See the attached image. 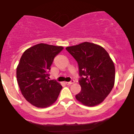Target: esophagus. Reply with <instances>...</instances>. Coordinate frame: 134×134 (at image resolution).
Masks as SVG:
<instances>
[{
	"instance_id": "34e87169",
	"label": "esophagus",
	"mask_w": 134,
	"mask_h": 134,
	"mask_svg": "<svg viewBox=\"0 0 134 134\" xmlns=\"http://www.w3.org/2000/svg\"><path fill=\"white\" fill-rule=\"evenodd\" d=\"M74 82H75V81H74V80H71L70 82H66L65 84H67V85H70V84H73Z\"/></svg>"
}]
</instances>
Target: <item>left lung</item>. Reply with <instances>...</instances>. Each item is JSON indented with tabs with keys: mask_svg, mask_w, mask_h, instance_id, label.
Segmentation results:
<instances>
[{
	"mask_svg": "<svg viewBox=\"0 0 134 134\" xmlns=\"http://www.w3.org/2000/svg\"><path fill=\"white\" fill-rule=\"evenodd\" d=\"M79 65L81 91L75 96L86 106L103 102L115 84V68L107 52L102 46L85 42L66 48Z\"/></svg>",
	"mask_w": 134,
	"mask_h": 134,
	"instance_id": "obj_1",
	"label": "left lung"
}]
</instances>
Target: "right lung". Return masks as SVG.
<instances>
[{"label": "right lung", "instance_id": "right-lung-1", "mask_svg": "<svg viewBox=\"0 0 134 134\" xmlns=\"http://www.w3.org/2000/svg\"><path fill=\"white\" fill-rule=\"evenodd\" d=\"M62 46L38 44L26 50L17 67L16 76L22 95L32 105L45 108L52 105L62 86L49 80L54 58L63 50Z\"/></svg>", "mask_w": 134, "mask_h": 134}]
</instances>
